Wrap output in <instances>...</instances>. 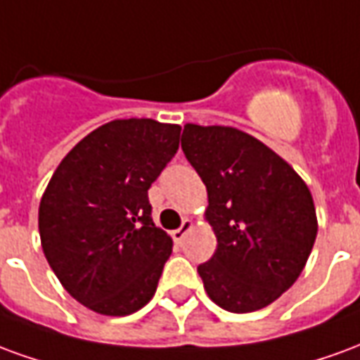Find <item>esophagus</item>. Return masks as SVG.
Listing matches in <instances>:
<instances>
[{"mask_svg":"<svg viewBox=\"0 0 360 360\" xmlns=\"http://www.w3.org/2000/svg\"><path fill=\"white\" fill-rule=\"evenodd\" d=\"M193 227H195V224H193L191 219H185V221L181 224L179 229H175V231L172 233L173 241L177 243V245H181V243H183V239H185V235H187L188 231L193 229Z\"/></svg>","mask_w":360,"mask_h":360,"instance_id":"34e87169","label":"esophagus"}]
</instances>
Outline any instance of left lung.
Returning a JSON list of instances; mask_svg holds the SVG:
<instances>
[{"instance_id":"1","label":"left lung","mask_w":360,"mask_h":360,"mask_svg":"<svg viewBox=\"0 0 360 360\" xmlns=\"http://www.w3.org/2000/svg\"><path fill=\"white\" fill-rule=\"evenodd\" d=\"M181 148L206 185L218 249L198 266L212 301L229 312L274 302L301 276L318 233L312 195L285 160L235 127L187 123Z\"/></svg>"}]
</instances>
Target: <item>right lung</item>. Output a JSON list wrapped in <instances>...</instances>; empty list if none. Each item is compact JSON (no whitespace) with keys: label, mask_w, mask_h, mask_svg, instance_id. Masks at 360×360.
<instances>
[{"label":"right lung","mask_w":360,"mask_h":360,"mask_svg":"<svg viewBox=\"0 0 360 360\" xmlns=\"http://www.w3.org/2000/svg\"><path fill=\"white\" fill-rule=\"evenodd\" d=\"M179 136V125L154 119L110 121L61 160L44 191L46 260L67 293L98 314H133L156 293L173 241L152 221L148 188Z\"/></svg>","instance_id":"obj_1"}]
</instances>
